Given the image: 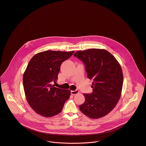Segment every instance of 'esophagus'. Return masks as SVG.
<instances>
[{
    "mask_svg": "<svg viewBox=\"0 0 146 146\" xmlns=\"http://www.w3.org/2000/svg\"><path fill=\"white\" fill-rule=\"evenodd\" d=\"M79 93V90H72L71 91V94L72 95H76Z\"/></svg>",
    "mask_w": 146,
    "mask_h": 146,
    "instance_id": "obj_1",
    "label": "esophagus"
}]
</instances>
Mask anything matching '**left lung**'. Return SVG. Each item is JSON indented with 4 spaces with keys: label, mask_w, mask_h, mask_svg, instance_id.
I'll return each mask as SVG.
<instances>
[{
    "label": "left lung",
    "mask_w": 146,
    "mask_h": 146,
    "mask_svg": "<svg viewBox=\"0 0 146 146\" xmlns=\"http://www.w3.org/2000/svg\"><path fill=\"white\" fill-rule=\"evenodd\" d=\"M74 56L84 62L88 77L92 81L93 92L84 94L85 101L80 109L90 118H102L114 108L121 97L123 82L121 66L105 49L80 50Z\"/></svg>",
    "instance_id": "left-lung-1"
}]
</instances>
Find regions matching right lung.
Masks as SVG:
<instances>
[{
  "label": "right lung",
  "instance_id": "right-lung-1",
  "mask_svg": "<svg viewBox=\"0 0 146 146\" xmlns=\"http://www.w3.org/2000/svg\"><path fill=\"white\" fill-rule=\"evenodd\" d=\"M74 51L46 50L35 54L23 74V86L27 101L32 109L45 117L60 113L70 96L69 90L54 87L61 64Z\"/></svg>",
  "mask_w": 146,
  "mask_h": 146
}]
</instances>
